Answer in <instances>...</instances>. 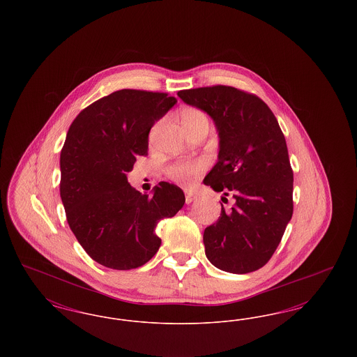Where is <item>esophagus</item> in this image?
Instances as JSON below:
<instances>
[{"label":"esophagus","instance_id":"1","mask_svg":"<svg viewBox=\"0 0 357 357\" xmlns=\"http://www.w3.org/2000/svg\"><path fill=\"white\" fill-rule=\"evenodd\" d=\"M185 195H186V204H191L195 199V192H192L191 190H185Z\"/></svg>","mask_w":357,"mask_h":357}]
</instances>
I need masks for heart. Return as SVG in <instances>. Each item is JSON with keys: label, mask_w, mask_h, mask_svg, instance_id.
<instances>
[{"label": "heart", "mask_w": 357, "mask_h": 357, "mask_svg": "<svg viewBox=\"0 0 357 357\" xmlns=\"http://www.w3.org/2000/svg\"><path fill=\"white\" fill-rule=\"evenodd\" d=\"M181 120L187 132L199 127H208L210 120L207 114L195 107H187L181 111ZM207 167L204 159H178L167 167V175L176 183L190 186L198 181Z\"/></svg>", "instance_id": "b5f03b06"}]
</instances>
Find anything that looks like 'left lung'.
Segmentation results:
<instances>
[{"label":"left lung","instance_id":"obj_1","mask_svg":"<svg viewBox=\"0 0 357 357\" xmlns=\"http://www.w3.org/2000/svg\"><path fill=\"white\" fill-rule=\"evenodd\" d=\"M178 96L215 121L218 162L204 183L233 198V206L226 210L221 204V217L204 229L206 257L223 272L258 271L272 258L293 214L285 136L272 109L255 93L213 85L183 89Z\"/></svg>","mask_w":357,"mask_h":357}]
</instances>
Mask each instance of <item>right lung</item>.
I'll return each mask as SVG.
<instances>
[{
    "instance_id": "1",
    "label": "right lung",
    "mask_w": 357,
    "mask_h": 357,
    "mask_svg": "<svg viewBox=\"0 0 357 357\" xmlns=\"http://www.w3.org/2000/svg\"><path fill=\"white\" fill-rule=\"evenodd\" d=\"M176 99L120 89L89 104L72 121L60 153V197L69 227L86 255L105 268L136 269L160 246L155 229L185 204L183 191L160 182L153 197L128 183L149 134Z\"/></svg>"
}]
</instances>
